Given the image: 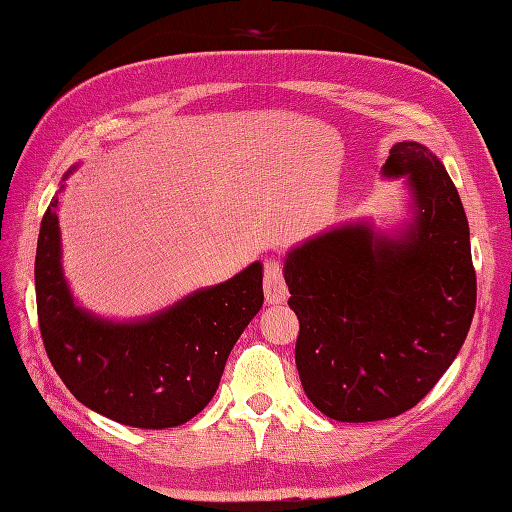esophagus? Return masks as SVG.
I'll return each instance as SVG.
<instances>
[{
	"mask_svg": "<svg viewBox=\"0 0 512 512\" xmlns=\"http://www.w3.org/2000/svg\"><path fill=\"white\" fill-rule=\"evenodd\" d=\"M264 296L270 305H279L288 299V285L283 279V266L277 259L264 261Z\"/></svg>",
	"mask_w": 512,
	"mask_h": 512,
	"instance_id": "obj_1",
	"label": "esophagus"
}]
</instances>
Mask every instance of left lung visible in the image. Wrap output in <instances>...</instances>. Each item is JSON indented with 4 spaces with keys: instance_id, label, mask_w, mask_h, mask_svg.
<instances>
[{
    "instance_id": "left-lung-1",
    "label": "left lung",
    "mask_w": 512,
    "mask_h": 512,
    "mask_svg": "<svg viewBox=\"0 0 512 512\" xmlns=\"http://www.w3.org/2000/svg\"><path fill=\"white\" fill-rule=\"evenodd\" d=\"M384 176H406L414 222L401 237L344 224L292 248L288 305L307 399L344 423L399 417L456 360L478 285L456 185L417 141L390 148Z\"/></svg>"
}]
</instances>
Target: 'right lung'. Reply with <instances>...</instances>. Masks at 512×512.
Instances as JSON below:
<instances>
[{"label":"right lung","mask_w":512,"mask_h":512,"mask_svg":"<svg viewBox=\"0 0 512 512\" xmlns=\"http://www.w3.org/2000/svg\"><path fill=\"white\" fill-rule=\"evenodd\" d=\"M56 207L58 196L41 220L34 259L39 329L54 371L80 403L117 423L163 430L194 419L261 310V264L150 318L111 323L74 303L61 268Z\"/></svg>","instance_id":"right-lung-1"}]
</instances>
